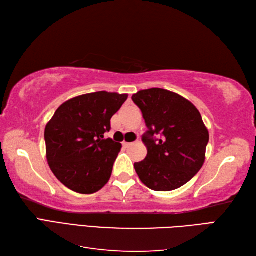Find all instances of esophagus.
Masks as SVG:
<instances>
[{
    "mask_svg": "<svg viewBox=\"0 0 256 256\" xmlns=\"http://www.w3.org/2000/svg\"><path fill=\"white\" fill-rule=\"evenodd\" d=\"M130 145H132V143H128V142H122V146L125 147V148H127V147H129Z\"/></svg>",
    "mask_w": 256,
    "mask_h": 256,
    "instance_id": "1",
    "label": "esophagus"
}]
</instances>
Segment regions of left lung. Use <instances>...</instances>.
<instances>
[{
	"label": "left lung",
	"instance_id": "obj_1",
	"mask_svg": "<svg viewBox=\"0 0 256 256\" xmlns=\"http://www.w3.org/2000/svg\"><path fill=\"white\" fill-rule=\"evenodd\" d=\"M132 100L148 129L142 136L147 156L134 164L136 174L154 191L180 188L205 161L209 134L200 113L189 100L164 88L140 90Z\"/></svg>",
	"mask_w": 256,
	"mask_h": 256
}]
</instances>
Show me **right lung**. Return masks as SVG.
<instances>
[{
    "instance_id": "1",
    "label": "right lung",
    "mask_w": 256,
    "mask_h": 256,
    "mask_svg": "<svg viewBox=\"0 0 256 256\" xmlns=\"http://www.w3.org/2000/svg\"><path fill=\"white\" fill-rule=\"evenodd\" d=\"M127 94L96 92L67 100L44 129L49 166L68 189L92 194L109 182L122 144L104 138Z\"/></svg>"
}]
</instances>
